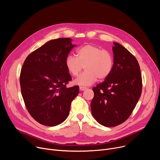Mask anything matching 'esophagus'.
<instances>
[{"instance_id":"1","label":"esophagus","mask_w":160,"mask_h":160,"mask_svg":"<svg viewBox=\"0 0 160 160\" xmlns=\"http://www.w3.org/2000/svg\"><path fill=\"white\" fill-rule=\"evenodd\" d=\"M86 89H87V88H86V87H82V86L80 87V91H85Z\"/></svg>"}]
</instances>
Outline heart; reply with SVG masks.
I'll return each mask as SVG.
<instances>
[{
	"label": "heart",
	"instance_id": "obj_1",
	"mask_svg": "<svg viewBox=\"0 0 160 160\" xmlns=\"http://www.w3.org/2000/svg\"><path fill=\"white\" fill-rule=\"evenodd\" d=\"M65 67L73 77H77L85 67L86 71L74 80L76 85L89 86L98 78L104 80L110 75L113 68L112 54L93 45H86L77 50V57L69 55L65 59Z\"/></svg>",
	"mask_w": 160,
	"mask_h": 160
}]
</instances>
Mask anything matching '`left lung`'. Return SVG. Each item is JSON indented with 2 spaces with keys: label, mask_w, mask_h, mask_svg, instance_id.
<instances>
[{
  "label": "left lung",
  "mask_w": 160,
  "mask_h": 160,
  "mask_svg": "<svg viewBox=\"0 0 160 160\" xmlns=\"http://www.w3.org/2000/svg\"><path fill=\"white\" fill-rule=\"evenodd\" d=\"M113 68L105 80L93 88L91 113L106 127H116L127 120L142 91V78L136 57L119 43L113 42Z\"/></svg>",
  "instance_id": "8db88e82"
}]
</instances>
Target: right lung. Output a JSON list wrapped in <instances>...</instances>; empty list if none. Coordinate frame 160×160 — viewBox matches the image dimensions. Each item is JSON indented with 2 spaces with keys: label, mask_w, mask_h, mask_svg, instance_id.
Instances as JSON below:
<instances>
[{
  "label": "right lung",
  "mask_w": 160,
  "mask_h": 160,
  "mask_svg": "<svg viewBox=\"0 0 160 160\" xmlns=\"http://www.w3.org/2000/svg\"><path fill=\"white\" fill-rule=\"evenodd\" d=\"M71 38L50 40L30 54L20 74L21 93L27 110L39 123L54 127L68 117L79 87L67 88L72 80L65 62L76 46Z\"/></svg>",
  "instance_id": "right-lung-1"
}]
</instances>
